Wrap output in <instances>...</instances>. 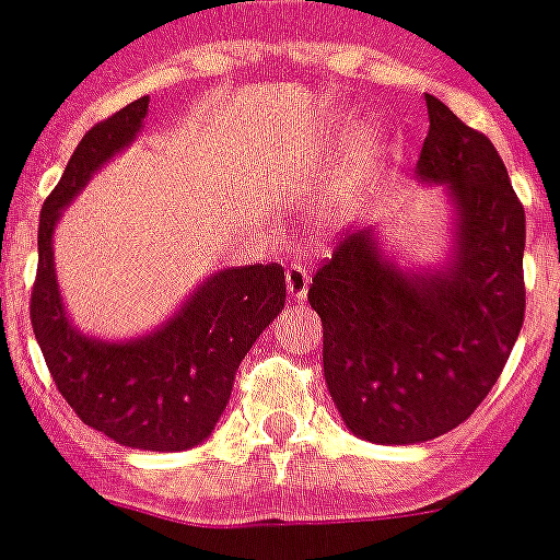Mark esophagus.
Wrapping results in <instances>:
<instances>
[{"instance_id":"esophagus-1","label":"esophagus","mask_w":560,"mask_h":560,"mask_svg":"<svg viewBox=\"0 0 560 560\" xmlns=\"http://www.w3.org/2000/svg\"><path fill=\"white\" fill-rule=\"evenodd\" d=\"M310 281L312 273L306 265H290V268H287V295H290L292 301H304L306 292H310Z\"/></svg>"}]
</instances>
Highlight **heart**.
<instances>
[{
  "label": "heart",
  "mask_w": 560,
  "mask_h": 560,
  "mask_svg": "<svg viewBox=\"0 0 560 560\" xmlns=\"http://www.w3.org/2000/svg\"><path fill=\"white\" fill-rule=\"evenodd\" d=\"M373 151H375V132L364 127L362 132H359V160H370Z\"/></svg>",
  "instance_id": "b5f03b06"
}]
</instances>
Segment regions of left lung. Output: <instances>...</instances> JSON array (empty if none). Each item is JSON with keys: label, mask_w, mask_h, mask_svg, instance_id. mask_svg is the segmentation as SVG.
I'll list each match as a JSON object with an SVG mask.
<instances>
[{"label": "left lung", "mask_w": 560, "mask_h": 560, "mask_svg": "<svg viewBox=\"0 0 560 560\" xmlns=\"http://www.w3.org/2000/svg\"><path fill=\"white\" fill-rule=\"evenodd\" d=\"M422 182L456 212L451 262L400 270L373 229L339 240L315 273L323 373L348 431L415 445L462 425L498 384L525 320V209L492 140L425 96Z\"/></svg>", "instance_id": "left-lung-1"}]
</instances>
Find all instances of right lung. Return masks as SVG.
Here are the masks:
<instances>
[{"label": "right lung", "mask_w": 560, "mask_h": 560, "mask_svg": "<svg viewBox=\"0 0 560 560\" xmlns=\"http://www.w3.org/2000/svg\"><path fill=\"white\" fill-rule=\"evenodd\" d=\"M145 113L149 96L88 129L44 201L30 320L57 389L85 425L124 447L174 453L215 431L240 362L284 310L287 284L276 262L218 270L168 323L129 342L91 339L68 323L55 276V223L104 162L132 143Z\"/></svg>", "instance_id": "add662e5"}]
</instances>
